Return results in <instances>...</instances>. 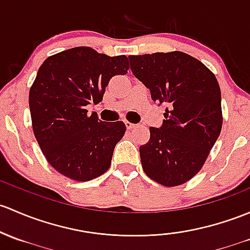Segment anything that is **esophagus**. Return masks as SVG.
<instances>
[{
  "mask_svg": "<svg viewBox=\"0 0 250 250\" xmlns=\"http://www.w3.org/2000/svg\"><path fill=\"white\" fill-rule=\"evenodd\" d=\"M125 125L127 127V129H133V128L136 127V125H134L132 122H128V121H125Z\"/></svg>",
  "mask_w": 250,
  "mask_h": 250,
  "instance_id": "esophagus-1",
  "label": "esophagus"
}]
</instances>
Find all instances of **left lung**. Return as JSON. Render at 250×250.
Masks as SVG:
<instances>
[{"label":"left lung","instance_id":"obj_1","mask_svg":"<svg viewBox=\"0 0 250 250\" xmlns=\"http://www.w3.org/2000/svg\"><path fill=\"white\" fill-rule=\"evenodd\" d=\"M129 62L153 102L167 105L163 125L149 127V141L139 148L144 171L167 187L183 185L200 171L222 130L217 79L181 51L136 55Z\"/></svg>","mask_w":250,"mask_h":250}]
</instances>
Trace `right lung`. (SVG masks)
I'll use <instances>...</instances> for the list:
<instances>
[{"label":"right lung","instance_id":"add662e5","mask_svg":"<svg viewBox=\"0 0 250 250\" xmlns=\"http://www.w3.org/2000/svg\"><path fill=\"white\" fill-rule=\"evenodd\" d=\"M128 57H110L88 46H78L48 57L30 90L33 133L54 169L72 180H93L111 164L122 139V121L104 122L86 106L103 101L115 75L127 74Z\"/></svg>","mask_w":250,"mask_h":250}]
</instances>
